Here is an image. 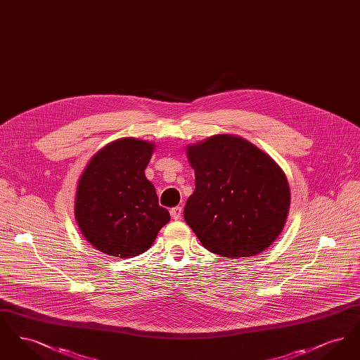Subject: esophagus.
<instances>
[{"mask_svg": "<svg viewBox=\"0 0 360 360\" xmlns=\"http://www.w3.org/2000/svg\"><path fill=\"white\" fill-rule=\"evenodd\" d=\"M172 213V217L174 220H179L181 219V214H182V207L181 206H175L170 210Z\"/></svg>", "mask_w": 360, "mask_h": 360, "instance_id": "1", "label": "esophagus"}]
</instances>
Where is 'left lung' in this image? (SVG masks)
I'll list each match as a JSON object with an SVG mask.
<instances>
[{
    "mask_svg": "<svg viewBox=\"0 0 360 360\" xmlns=\"http://www.w3.org/2000/svg\"><path fill=\"white\" fill-rule=\"evenodd\" d=\"M195 190L184 217L206 250L255 257L282 232L290 207L288 178L245 139L214 135L186 147Z\"/></svg>",
    "mask_w": 360,
    "mask_h": 360,
    "instance_id": "left-lung-1",
    "label": "left lung"
}]
</instances>
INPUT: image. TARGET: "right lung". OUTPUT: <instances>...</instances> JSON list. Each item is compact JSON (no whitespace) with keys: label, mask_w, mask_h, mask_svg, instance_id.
<instances>
[{"label":"right lung","mask_w":360,"mask_h":360,"mask_svg":"<svg viewBox=\"0 0 360 360\" xmlns=\"http://www.w3.org/2000/svg\"><path fill=\"white\" fill-rule=\"evenodd\" d=\"M154 148V143L124 137L105 146L86 165L74 213L84 238L103 254L137 257L170 221L144 174Z\"/></svg>","instance_id":"obj_1"}]
</instances>
